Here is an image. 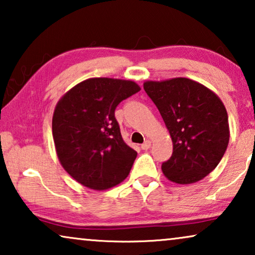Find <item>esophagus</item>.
Listing matches in <instances>:
<instances>
[{
  "mask_svg": "<svg viewBox=\"0 0 255 255\" xmlns=\"http://www.w3.org/2000/svg\"><path fill=\"white\" fill-rule=\"evenodd\" d=\"M151 145H152L151 140H148V139H147V140H146V141L144 142V144L141 145V148H142V149H148L149 147H151Z\"/></svg>",
  "mask_w": 255,
  "mask_h": 255,
  "instance_id": "34e87169",
  "label": "esophagus"
}]
</instances>
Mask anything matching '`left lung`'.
<instances>
[{
  "mask_svg": "<svg viewBox=\"0 0 255 255\" xmlns=\"http://www.w3.org/2000/svg\"><path fill=\"white\" fill-rule=\"evenodd\" d=\"M173 142V154L161 166L176 184L203 180L224 155L230 140L228 113L216 93L188 78L144 82Z\"/></svg>",
  "mask_w": 255,
  "mask_h": 255,
  "instance_id": "8db88e82",
  "label": "left lung"
}]
</instances>
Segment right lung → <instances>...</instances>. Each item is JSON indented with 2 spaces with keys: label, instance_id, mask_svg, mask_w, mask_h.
<instances>
[{
  "label": "right lung",
  "instance_id": "1",
  "mask_svg": "<svg viewBox=\"0 0 255 255\" xmlns=\"http://www.w3.org/2000/svg\"><path fill=\"white\" fill-rule=\"evenodd\" d=\"M139 90L132 80L90 78L58 101L52 118L55 152L82 186L106 190L128 177L137 152L123 140L115 109Z\"/></svg>",
  "mask_w": 255,
  "mask_h": 255
}]
</instances>
